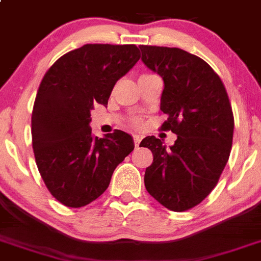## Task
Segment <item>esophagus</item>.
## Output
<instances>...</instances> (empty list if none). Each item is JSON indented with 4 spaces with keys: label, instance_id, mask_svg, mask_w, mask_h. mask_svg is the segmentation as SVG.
<instances>
[{
    "label": "esophagus",
    "instance_id": "1",
    "mask_svg": "<svg viewBox=\"0 0 261 261\" xmlns=\"http://www.w3.org/2000/svg\"><path fill=\"white\" fill-rule=\"evenodd\" d=\"M133 138H134L135 146H139V143H141V141H142V138H143V135H142V134H134V135H133Z\"/></svg>",
    "mask_w": 261,
    "mask_h": 261
}]
</instances>
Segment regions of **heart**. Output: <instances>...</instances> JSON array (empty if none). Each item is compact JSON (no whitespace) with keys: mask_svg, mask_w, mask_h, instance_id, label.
Returning <instances> with one entry per match:
<instances>
[{"mask_svg":"<svg viewBox=\"0 0 261 261\" xmlns=\"http://www.w3.org/2000/svg\"><path fill=\"white\" fill-rule=\"evenodd\" d=\"M134 124H135V126H138V124H141V120H139V119H134Z\"/></svg>","mask_w":261,"mask_h":261,"instance_id":"1","label":"heart"}]
</instances>
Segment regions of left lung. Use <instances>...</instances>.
Wrapping results in <instances>:
<instances>
[{
  "label": "left lung",
  "instance_id": "left-lung-1",
  "mask_svg": "<svg viewBox=\"0 0 261 261\" xmlns=\"http://www.w3.org/2000/svg\"><path fill=\"white\" fill-rule=\"evenodd\" d=\"M142 61L163 78V130L178 135L167 148L161 139L144 138L154 161L144 172L148 194L166 208L187 211L218 185L228 162L233 114L220 76L208 63L178 47L139 46Z\"/></svg>",
  "mask_w": 261,
  "mask_h": 261
}]
</instances>
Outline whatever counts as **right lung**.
I'll list each match as a JSON object with an SVG mask.
<instances>
[{
  "instance_id": "obj_1",
  "label": "right lung",
  "mask_w": 261,
  "mask_h": 261,
  "mask_svg": "<svg viewBox=\"0 0 261 261\" xmlns=\"http://www.w3.org/2000/svg\"><path fill=\"white\" fill-rule=\"evenodd\" d=\"M135 45L87 43L53 63L32 114L33 151L50 194L80 208L103 194L120 162L134 150L131 135L91 134L94 105L106 106L114 85L139 61Z\"/></svg>"
}]
</instances>
